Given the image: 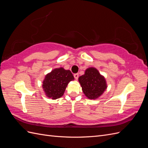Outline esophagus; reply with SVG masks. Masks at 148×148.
Listing matches in <instances>:
<instances>
[{
	"instance_id": "1",
	"label": "esophagus",
	"mask_w": 148,
	"mask_h": 148,
	"mask_svg": "<svg viewBox=\"0 0 148 148\" xmlns=\"http://www.w3.org/2000/svg\"><path fill=\"white\" fill-rule=\"evenodd\" d=\"M74 77L76 79H78V77H79V74L78 73H75L74 74Z\"/></svg>"
}]
</instances>
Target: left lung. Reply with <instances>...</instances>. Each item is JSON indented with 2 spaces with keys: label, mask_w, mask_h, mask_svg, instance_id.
<instances>
[{
  "label": "left lung",
  "mask_w": 148,
  "mask_h": 148,
  "mask_svg": "<svg viewBox=\"0 0 148 148\" xmlns=\"http://www.w3.org/2000/svg\"><path fill=\"white\" fill-rule=\"evenodd\" d=\"M84 95L89 99L99 97L107 88L106 80L95 67H89L78 78Z\"/></svg>",
  "instance_id": "left-lung-1"
}]
</instances>
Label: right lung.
Here are the masks:
<instances>
[{"label": "right lung", "instance_id": "obj_1", "mask_svg": "<svg viewBox=\"0 0 148 148\" xmlns=\"http://www.w3.org/2000/svg\"><path fill=\"white\" fill-rule=\"evenodd\" d=\"M74 79L70 70L62 67L52 70L45 76L42 88L45 95L52 99H57L64 95L69 83Z\"/></svg>", "mask_w": 148, "mask_h": 148}]
</instances>
